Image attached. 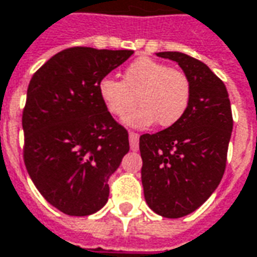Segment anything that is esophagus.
I'll use <instances>...</instances> for the list:
<instances>
[{
  "label": "esophagus",
  "instance_id": "obj_1",
  "mask_svg": "<svg viewBox=\"0 0 257 257\" xmlns=\"http://www.w3.org/2000/svg\"><path fill=\"white\" fill-rule=\"evenodd\" d=\"M129 143H131V150L138 152L139 150V134L129 132Z\"/></svg>",
  "mask_w": 257,
  "mask_h": 257
}]
</instances>
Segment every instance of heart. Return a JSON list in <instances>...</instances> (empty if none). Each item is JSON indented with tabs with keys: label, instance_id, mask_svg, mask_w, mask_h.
Returning <instances> with one entry per match:
<instances>
[{
	"label": "heart",
	"instance_id": "obj_1",
	"mask_svg": "<svg viewBox=\"0 0 257 257\" xmlns=\"http://www.w3.org/2000/svg\"><path fill=\"white\" fill-rule=\"evenodd\" d=\"M98 96L114 116H123L125 123L146 128L156 121L160 126H172L182 119L191 103V80L178 68L149 57L132 61L122 73V80L105 76L98 82Z\"/></svg>",
	"mask_w": 257,
	"mask_h": 257
}]
</instances>
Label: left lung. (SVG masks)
I'll return each instance as SVG.
<instances>
[{
    "mask_svg": "<svg viewBox=\"0 0 257 257\" xmlns=\"http://www.w3.org/2000/svg\"><path fill=\"white\" fill-rule=\"evenodd\" d=\"M178 62L191 80V103L182 119L139 139L142 184L149 207L179 218L199 209L221 181L232 132L228 91L202 61L178 51L157 54Z\"/></svg>",
    "mask_w": 257,
    "mask_h": 257,
    "instance_id": "obj_1",
    "label": "left lung"
}]
</instances>
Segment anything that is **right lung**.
<instances>
[{
	"mask_svg": "<svg viewBox=\"0 0 257 257\" xmlns=\"http://www.w3.org/2000/svg\"><path fill=\"white\" fill-rule=\"evenodd\" d=\"M132 54L66 48L29 83L25 166L43 197L68 216H89L107 203L108 179L129 152L128 132L104 107L97 86Z\"/></svg>",
	"mask_w": 257,
	"mask_h": 257,
	"instance_id": "right-lung-1",
	"label": "right lung"
}]
</instances>
